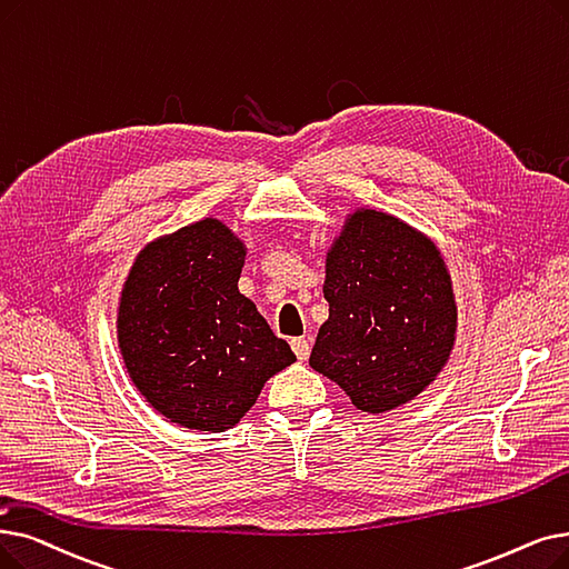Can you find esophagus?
<instances>
[{"mask_svg":"<svg viewBox=\"0 0 569 569\" xmlns=\"http://www.w3.org/2000/svg\"><path fill=\"white\" fill-rule=\"evenodd\" d=\"M290 346H292V351H295V356H298V360H300V362H305V360L309 358V353H311V343H309L307 339H302V337H295V339H290Z\"/></svg>","mask_w":569,"mask_h":569,"instance_id":"esophagus-1","label":"esophagus"}]
</instances>
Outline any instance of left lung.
Instances as JSON below:
<instances>
[{"label": "left lung", "instance_id": "obj_1", "mask_svg": "<svg viewBox=\"0 0 569 569\" xmlns=\"http://www.w3.org/2000/svg\"><path fill=\"white\" fill-rule=\"evenodd\" d=\"M330 316L309 365L367 413L421 395L458 330L451 274L430 237L377 209L349 213L326 256Z\"/></svg>", "mask_w": 569, "mask_h": 569}]
</instances>
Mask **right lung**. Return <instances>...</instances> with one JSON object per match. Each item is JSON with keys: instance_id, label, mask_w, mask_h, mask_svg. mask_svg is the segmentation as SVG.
I'll return each mask as SVG.
<instances>
[{"instance_id": "obj_1", "label": "right lung", "mask_w": 569, "mask_h": 569, "mask_svg": "<svg viewBox=\"0 0 569 569\" xmlns=\"http://www.w3.org/2000/svg\"><path fill=\"white\" fill-rule=\"evenodd\" d=\"M243 241L216 218L158 237L122 283L118 346L146 402L169 423L226 432L267 379L295 362L239 292Z\"/></svg>"}]
</instances>
